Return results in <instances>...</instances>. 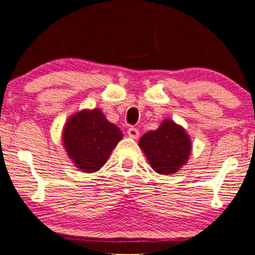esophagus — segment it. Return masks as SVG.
Segmentation results:
<instances>
[{
  "mask_svg": "<svg viewBox=\"0 0 255 255\" xmlns=\"http://www.w3.org/2000/svg\"><path fill=\"white\" fill-rule=\"evenodd\" d=\"M127 134H128V136L131 138H137L138 137V129L135 127H130V128H128Z\"/></svg>",
  "mask_w": 255,
  "mask_h": 255,
  "instance_id": "1",
  "label": "esophagus"
}]
</instances>
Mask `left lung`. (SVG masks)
<instances>
[{"instance_id":"8db88e82","label":"left lung","mask_w":255,"mask_h":255,"mask_svg":"<svg viewBox=\"0 0 255 255\" xmlns=\"http://www.w3.org/2000/svg\"><path fill=\"white\" fill-rule=\"evenodd\" d=\"M148 162L156 173H176L188 161L192 150L189 135L181 126L163 120L156 130L147 131L138 141Z\"/></svg>"}]
</instances>
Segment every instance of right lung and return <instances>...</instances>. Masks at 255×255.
Listing matches in <instances>:
<instances>
[{
  "mask_svg": "<svg viewBox=\"0 0 255 255\" xmlns=\"http://www.w3.org/2000/svg\"><path fill=\"white\" fill-rule=\"evenodd\" d=\"M62 134L69 159L85 173H94L101 168L124 136L120 128L111 124L98 108L72 115L64 125Z\"/></svg>",
  "mask_w": 255,
  "mask_h": 255,
  "instance_id": "add662e5",
  "label": "right lung"
}]
</instances>
